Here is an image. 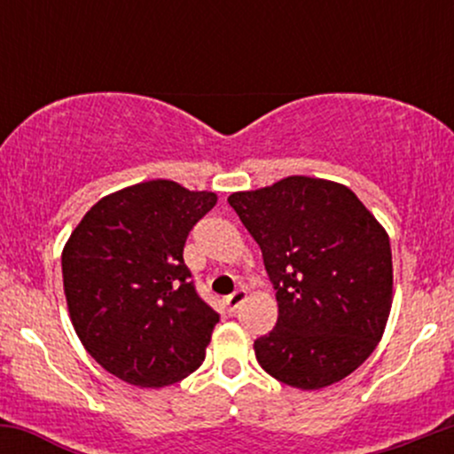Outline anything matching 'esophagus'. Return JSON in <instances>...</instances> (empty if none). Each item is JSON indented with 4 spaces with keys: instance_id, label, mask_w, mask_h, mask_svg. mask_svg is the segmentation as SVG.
Segmentation results:
<instances>
[{
    "instance_id": "esophagus-1",
    "label": "esophagus",
    "mask_w": 454,
    "mask_h": 454,
    "mask_svg": "<svg viewBox=\"0 0 454 454\" xmlns=\"http://www.w3.org/2000/svg\"><path fill=\"white\" fill-rule=\"evenodd\" d=\"M245 299H247V293H245V290H234L231 296H226V299H223V305H226V309L232 314V311H237L239 307H241Z\"/></svg>"
}]
</instances>
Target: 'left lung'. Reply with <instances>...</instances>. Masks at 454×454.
<instances>
[{
	"mask_svg": "<svg viewBox=\"0 0 454 454\" xmlns=\"http://www.w3.org/2000/svg\"><path fill=\"white\" fill-rule=\"evenodd\" d=\"M228 202L278 290V325L254 341L260 367L301 390L350 376L376 350L393 305L382 223L346 185L305 175Z\"/></svg>",
	"mask_w": 454,
	"mask_h": 454,
	"instance_id": "obj_1",
	"label": "left lung"
}]
</instances>
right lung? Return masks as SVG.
Segmentation results:
<instances>
[{
	"mask_svg": "<svg viewBox=\"0 0 454 454\" xmlns=\"http://www.w3.org/2000/svg\"><path fill=\"white\" fill-rule=\"evenodd\" d=\"M215 202V192L143 181L100 198L64 245L72 326L123 382L164 388L205 361L220 316L196 294L184 247Z\"/></svg>",
	"mask_w": 454,
	"mask_h": 454,
	"instance_id": "add662e5",
	"label": "right lung"
}]
</instances>
